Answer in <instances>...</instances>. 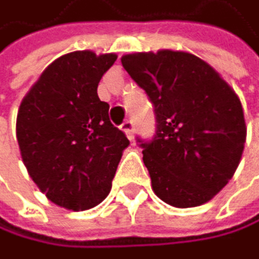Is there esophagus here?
<instances>
[{
    "instance_id": "esophagus-1",
    "label": "esophagus",
    "mask_w": 259,
    "mask_h": 259,
    "mask_svg": "<svg viewBox=\"0 0 259 259\" xmlns=\"http://www.w3.org/2000/svg\"><path fill=\"white\" fill-rule=\"evenodd\" d=\"M120 128H122V132L127 135V139H128V140H134V132H135V128H134V122H132V120H124V124L120 125Z\"/></svg>"
}]
</instances>
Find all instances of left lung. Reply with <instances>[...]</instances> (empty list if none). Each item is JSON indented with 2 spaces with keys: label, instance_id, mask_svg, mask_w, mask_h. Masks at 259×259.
Here are the masks:
<instances>
[{
  "label": "left lung",
  "instance_id": "8db88e82",
  "mask_svg": "<svg viewBox=\"0 0 259 259\" xmlns=\"http://www.w3.org/2000/svg\"><path fill=\"white\" fill-rule=\"evenodd\" d=\"M120 62L155 106V139H139L153 192L176 208L209 201L242 159L247 125L237 93L192 53H134Z\"/></svg>",
  "mask_w": 259,
  "mask_h": 259
}]
</instances>
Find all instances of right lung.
<instances>
[{
  "instance_id": "right-lung-1",
  "label": "right lung",
  "mask_w": 259,
  "mask_h": 259,
  "mask_svg": "<svg viewBox=\"0 0 259 259\" xmlns=\"http://www.w3.org/2000/svg\"><path fill=\"white\" fill-rule=\"evenodd\" d=\"M116 59L114 53H67L43 70L19 106L16 137L27 172L66 209L100 205L128 147L97 92Z\"/></svg>"
}]
</instances>
